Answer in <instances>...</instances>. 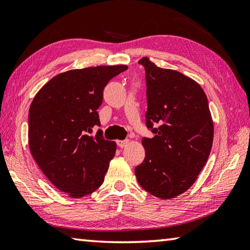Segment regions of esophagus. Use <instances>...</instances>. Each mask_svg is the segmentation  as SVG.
I'll return each instance as SVG.
<instances>
[{"label": "esophagus", "instance_id": "obj_1", "mask_svg": "<svg viewBox=\"0 0 250 250\" xmlns=\"http://www.w3.org/2000/svg\"><path fill=\"white\" fill-rule=\"evenodd\" d=\"M129 144V140H122V141H117V145L119 146V147H121V148H124V147H125L126 145Z\"/></svg>", "mask_w": 250, "mask_h": 250}]
</instances>
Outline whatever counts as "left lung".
Segmentation results:
<instances>
[{
    "mask_svg": "<svg viewBox=\"0 0 250 250\" xmlns=\"http://www.w3.org/2000/svg\"><path fill=\"white\" fill-rule=\"evenodd\" d=\"M146 126L155 134L143 138L145 158L136 166L138 182L146 192L170 199L192 187L206 165L213 141L208 100L196 81L164 69L143 57Z\"/></svg>",
    "mask_w": 250,
    "mask_h": 250,
    "instance_id": "8db88e82",
    "label": "left lung"
}]
</instances>
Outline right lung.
I'll return each instance as SVG.
<instances>
[{
    "label": "right lung",
    "instance_id": "right-lung-1",
    "mask_svg": "<svg viewBox=\"0 0 250 250\" xmlns=\"http://www.w3.org/2000/svg\"><path fill=\"white\" fill-rule=\"evenodd\" d=\"M125 65L73 69L45 83L29 108V148L51 183L69 197L80 198L104 182L117 145L103 138L97 109L103 91Z\"/></svg>",
    "mask_w": 250,
    "mask_h": 250
}]
</instances>
